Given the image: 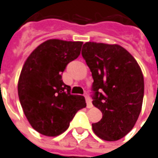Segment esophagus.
<instances>
[{"instance_id":"obj_1","label":"esophagus","mask_w":158,"mask_h":158,"mask_svg":"<svg viewBox=\"0 0 158 158\" xmlns=\"http://www.w3.org/2000/svg\"><path fill=\"white\" fill-rule=\"evenodd\" d=\"M85 99H86V103H87V107L89 108V109L92 108V107H93V104H92L90 98L88 97V95H85Z\"/></svg>"}]
</instances>
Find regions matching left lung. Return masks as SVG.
Segmentation results:
<instances>
[{"label": "left lung", "instance_id": "left-lung-1", "mask_svg": "<svg viewBox=\"0 0 158 158\" xmlns=\"http://www.w3.org/2000/svg\"><path fill=\"white\" fill-rule=\"evenodd\" d=\"M81 55L94 79L93 105L100 110L101 120L93 123L98 137L118 140L138 120L144 97V77L135 59L117 44L88 41Z\"/></svg>", "mask_w": 158, "mask_h": 158}]
</instances>
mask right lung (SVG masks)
Wrapping results in <instances>:
<instances>
[{"instance_id": "add662e5", "label": "right lung", "mask_w": 158, "mask_h": 158, "mask_svg": "<svg viewBox=\"0 0 158 158\" xmlns=\"http://www.w3.org/2000/svg\"><path fill=\"white\" fill-rule=\"evenodd\" d=\"M82 41L51 39L42 42L24 62L18 94L23 113L31 127L46 136H57L70 126L85 98L70 94L62 80L68 64L80 55Z\"/></svg>"}]
</instances>
